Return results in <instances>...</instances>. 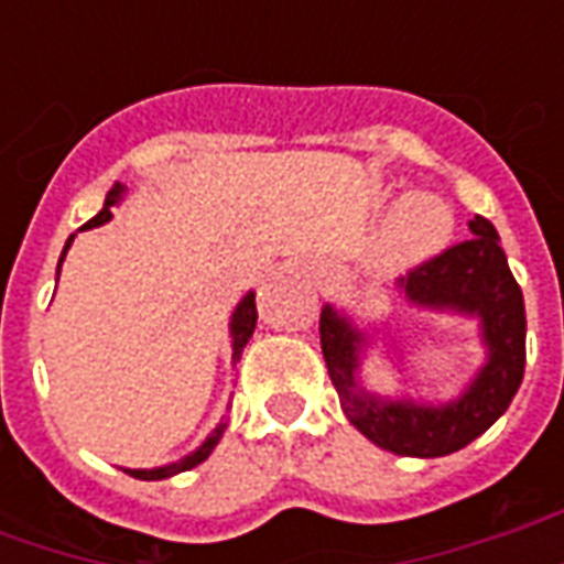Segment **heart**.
<instances>
[{"label": "heart", "instance_id": "b5f03b06", "mask_svg": "<svg viewBox=\"0 0 564 564\" xmlns=\"http://www.w3.org/2000/svg\"><path fill=\"white\" fill-rule=\"evenodd\" d=\"M449 217L435 198L411 196L395 208L378 241V259L390 269L414 265L444 245Z\"/></svg>", "mask_w": 564, "mask_h": 564}]
</instances>
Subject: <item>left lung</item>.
Listing matches in <instances>:
<instances>
[{"label": "left lung", "mask_w": 564, "mask_h": 564, "mask_svg": "<svg viewBox=\"0 0 564 564\" xmlns=\"http://www.w3.org/2000/svg\"><path fill=\"white\" fill-rule=\"evenodd\" d=\"M471 238L441 250L408 269L399 290L429 307L477 314L489 347V362L459 402L420 408L411 402H380L356 383V350L362 335L329 305L319 314V344L329 378L347 420L378 447L395 456L435 459L468 447L508 411L525 371V305L498 232L486 217L468 220Z\"/></svg>", "instance_id": "left-lung-1"}]
</instances>
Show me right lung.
Listing matches in <instances>:
<instances>
[{
	"label": "right lung",
	"mask_w": 564,
	"mask_h": 564,
	"mask_svg": "<svg viewBox=\"0 0 564 564\" xmlns=\"http://www.w3.org/2000/svg\"><path fill=\"white\" fill-rule=\"evenodd\" d=\"M120 193H123V186L115 184V189L105 196V208L99 210L93 220L84 223V229H93V226H102V223L111 220V205H117V202H120ZM68 245H72V238L66 241V250H68ZM66 250H63V257H66ZM63 257H59V262H63ZM253 329H257V299H253V295H245V302L235 307V314H232V359L235 362L241 359V350H245V344L250 341ZM223 432H226V420H223V423L217 425V429H214L208 437H205V444H202L196 453H189L186 459L174 462V465H165V468H153V471H127V474L139 477V480H162V477H172V474L189 471V468H196V465H202V462L208 459L210 449L217 447V441L223 437Z\"/></svg>",
	"instance_id": "obj_1"
}]
</instances>
